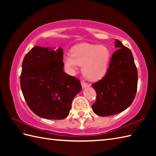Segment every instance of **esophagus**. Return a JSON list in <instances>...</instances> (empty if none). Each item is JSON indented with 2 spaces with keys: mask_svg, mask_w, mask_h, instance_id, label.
<instances>
[{
  "mask_svg": "<svg viewBox=\"0 0 156 156\" xmlns=\"http://www.w3.org/2000/svg\"><path fill=\"white\" fill-rule=\"evenodd\" d=\"M81 85H82V88H86L87 87H89V84H88L87 83H86V82H81Z\"/></svg>",
  "mask_w": 156,
  "mask_h": 156,
  "instance_id": "1",
  "label": "esophagus"
}]
</instances>
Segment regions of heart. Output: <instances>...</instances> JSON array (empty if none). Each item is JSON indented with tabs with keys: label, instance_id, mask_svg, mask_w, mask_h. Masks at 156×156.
I'll use <instances>...</instances> for the list:
<instances>
[{
	"label": "heart",
	"instance_id": "1",
	"mask_svg": "<svg viewBox=\"0 0 156 156\" xmlns=\"http://www.w3.org/2000/svg\"><path fill=\"white\" fill-rule=\"evenodd\" d=\"M111 59L110 49L106 45L82 44L74 46L71 54L64 55L63 61L67 70L73 74L82 66V72L88 80H101L107 74Z\"/></svg>",
	"mask_w": 156,
	"mask_h": 156
}]
</instances>
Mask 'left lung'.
I'll return each instance as SVG.
<instances>
[{
  "instance_id": "1",
  "label": "left lung",
  "mask_w": 156,
  "mask_h": 156,
  "mask_svg": "<svg viewBox=\"0 0 156 156\" xmlns=\"http://www.w3.org/2000/svg\"><path fill=\"white\" fill-rule=\"evenodd\" d=\"M118 49L112 55L107 74L92 84L97 92V100L92 106L95 114L107 117L127 109L137 92L138 74L130 49L116 39Z\"/></svg>"
}]
</instances>
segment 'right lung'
<instances>
[{
    "label": "right lung",
    "mask_w": 156,
    "mask_h": 156,
    "mask_svg": "<svg viewBox=\"0 0 156 156\" xmlns=\"http://www.w3.org/2000/svg\"><path fill=\"white\" fill-rule=\"evenodd\" d=\"M33 48L23 59L20 84L31 110L39 117L66 118L72 102L82 90L80 80L64 71L62 48Z\"/></svg>",
    "instance_id": "1"
}]
</instances>
